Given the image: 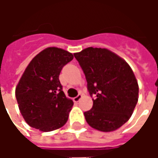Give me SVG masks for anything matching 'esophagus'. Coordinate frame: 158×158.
I'll use <instances>...</instances> for the list:
<instances>
[{
  "instance_id": "1",
  "label": "esophagus",
  "mask_w": 158,
  "mask_h": 158,
  "mask_svg": "<svg viewBox=\"0 0 158 158\" xmlns=\"http://www.w3.org/2000/svg\"><path fill=\"white\" fill-rule=\"evenodd\" d=\"M81 98H82V95H81V94H79L78 96H75V97L73 98V102H79Z\"/></svg>"
}]
</instances>
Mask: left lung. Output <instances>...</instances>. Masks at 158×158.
I'll use <instances>...</instances> for the list:
<instances>
[{
  "instance_id": "1",
  "label": "left lung",
  "mask_w": 158,
  "mask_h": 158,
  "mask_svg": "<svg viewBox=\"0 0 158 158\" xmlns=\"http://www.w3.org/2000/svg\"><path fill=\"white\" fill-rule=\"evenodd\" d=\"M87 81L92 108L84 113L94 129L110 132L123 125L138 102L139 86L132 69L120 56L105 48H88L73 54Z\"/></svg>"
}]
</instances>
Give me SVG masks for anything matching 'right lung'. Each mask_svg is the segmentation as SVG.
Returning <instances> with one entry per match:
<instances>
[{
  "mask_svg": "<svg viewBox=\"0 0 158 158\" xmlns=\"http://www.w3.org/2000/svg\"><path fill=\"white\" fill-rule=\"evenodd\" d=\"M73 58L65 50L48 47L26 68L15 95L20 113L30 127L49 132L67 123L73 102L62 91L59 74Z\"/></svg>",
  "mask_w": 158,
  "mask_h": 158,
  "instance_id": "add662e5",
  "label": "right lung"
}]
</instances>
